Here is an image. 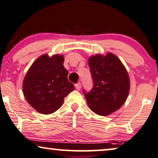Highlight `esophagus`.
<instances>
[{
    "label": "esophagus",
    "instance_id": "obj_1",
    "mask_svg": "<svg viewBox=\"0 0 158 158\" xmlns=\"http://www.w3.org/2000/svg\"><path fill=\"white\" fill-rule=\"evenodd\" d=\"M81 83L80 82H79V83H77V85H75V87H76V89H77V90H79L81 89Z\"/></svg>",
    "mask_w": 158,
    "mask_h": 158
}]
</instances>
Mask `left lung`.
<instances>
[{
	"instance_id": "left-lung-1",
	"label": "left lung",
	"mask_w": 158,
	"mask_h": 158,
	"mask_svg": "<svg viewBox=\"0 0 158 158\" xmlns=\"http://www.w3.org/2000/svg\"><path fill=\"white\" fill-rule=\"evenodd\" d=\"M94 87L83 93L90 109L106 116L120 109L126 102L130 89L128 72L120 59L113 53L96 54L88 60Z\"/></svg>"
}]
</instances>
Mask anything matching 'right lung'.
<instances>
[{
    "mask_svg": "<svg viewBox=\"0 0 158 158\" xmlns=\"http://www.w3.org/2000/svg\"><path fill=\"white\" fill-rule=\"evenodd\" d=\"M63 62V55L43 54L32 63L25 76L23 93L28 103L38 113H54L74 89L68 81V71Z\"/></svg>",
    "mask_w": 158,
    "mask_h": 158,
    "instance_id": "1",
    "label": "right lung"
}]
</instances>
